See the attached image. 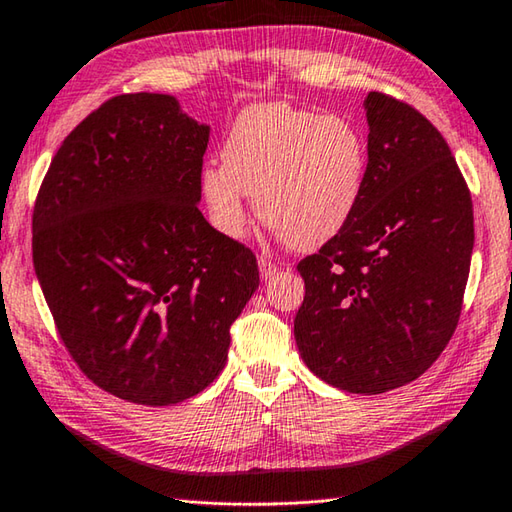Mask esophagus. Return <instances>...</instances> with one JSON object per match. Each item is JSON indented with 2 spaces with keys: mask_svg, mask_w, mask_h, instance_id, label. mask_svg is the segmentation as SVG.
<instances>
[{
  "mask_svg": "<svg viewBox=\"0 0 512 512\" xmlns=\"http://www.w3.org/2000/svg\"><path fill=\"white\" fill-rule=\"evenodd\" d=\"M277 271H280V266L271 257H259V275H262V280H271Z\"/></svg>",
  "mask_w": 512,
  "mask_h": 512,
  "instance_id": "1",
  "label": "esophagus"
}]
</instances>
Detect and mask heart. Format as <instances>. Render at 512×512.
Returning <instances> with one entry per match:
<instances>
[{"mask_svg":"<svg viewBox=\"0 0 512 512\" xmlns=\"http://www.w3.org/2000/svg\"><path fill=\"white\" fill-rule=\"evenodd\" d=\"M223 167H205L201 192L216 228L248 230L246 194L284 244L314 250L339 235L359 205L368 142L345 117L289 103H257L239 112L221 146Z\"/></svg>","mask_w":512,"mask_h":512,"instance_id":"heart-1","label":"heart"}]
</instances>
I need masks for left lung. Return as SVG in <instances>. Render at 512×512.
<instances>
[{
  "mask_svg": "<svg viewBox=\"0 0 512 512\" xmlns=\"http://www.w3.org/2000/svg\"><path fill=\"white\" fill-rule=\"evenodd\" d=\"M368 173L339 235L298 264L293 320L302 361L348 393L418 379L452 339L474 248L470 189L445 137L388 94L370 92Z\"/></svg>",
  "mask_w": 512,
  "mask_h": 512,
  "instance_id": "8db88e82",
  "label": "left lung"
}]
</instances>
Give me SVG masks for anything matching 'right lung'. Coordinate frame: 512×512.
<instances>
[{"instance_id": "right-lung-1", "label": "right lung", "mask_w": 512, "mask_h": 512, "mask_svg": "<svg viewBox=\"0 0 512 512\" xmlns=\"http://www.w3.org/2000/svg\"><path fill=\"white\" fill-rule=\"evenodd\" d=\"M210 126L169 94H119L60 144L33 207V268L85 377L169 406L219 377L259 287L253 250L198 210Z\"/></svg>"}]
</instances>
